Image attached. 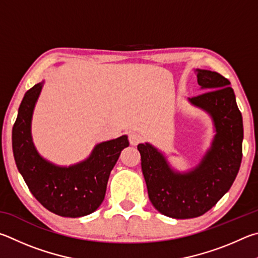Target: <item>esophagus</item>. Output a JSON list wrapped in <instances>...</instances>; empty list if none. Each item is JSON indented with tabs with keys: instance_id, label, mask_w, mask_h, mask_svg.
Instances as JSON below:
<instances>
[{
	"instance_id": "obj_1",
	"label": "esophagus",
	"mask_w": 258,
	"mask_h": 258,
	"mask_svg": "<svg viewBox=\"0 0 258 258\" xmlns=\"http://www.w3.org/2000/svg\"><path fill=\"white\" fill-rule=\"evenodd\" d=\"M142 142H143V137L139 134H137V133L129 134V143H130V145L136 146V145H138V144H141Z\"/></svg>"
}]
</instances>
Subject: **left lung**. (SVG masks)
<instances>
[{
    "label": "left lung",
    "mask_w": 258,
    "mask_h": 258,
    "mask_svg": "<svg viewBox=\"0 0 258 258\" xmlns=\"http://www.w3.org/2000/svg\"><path fill=\"white\" fill-rule=\"evenodd\" d=\"M197 81L207 92L190 102L210 113L216 129L201 164L190 173H174L150 144L137 146L150 201L173 219H192L210 211L232 186L242 159V116L230 81L219 72L200 69Z\"/></svg>",
    "instance_id": "8db88e82"
}]
</instances>
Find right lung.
<instances>
[{"label":"right lung","mask_w":258,"mask_h":258,"mask_svg":"<svg viewBox=\"0 0 258 258\" xmlns=\"http://www.w3.org/2000/svg\"><path fill=\"white\" fill-rule=\"evenodd\" d=\"M43 84L27 90L12 129V150L17 168L34 197L52 213L80 218L98 209L105 197L108 177L120 153L129 146L122 136L94 148L88 160L58 168L40 157L31 142L30 122Z\"/></svg>","instance_id":"right-lung-1"}]
</instances>
